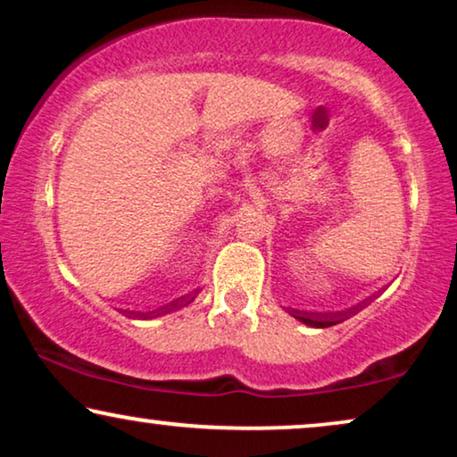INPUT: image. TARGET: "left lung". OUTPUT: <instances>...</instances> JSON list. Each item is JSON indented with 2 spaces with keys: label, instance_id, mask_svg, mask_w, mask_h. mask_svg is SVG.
Returning <instances> with one entry per match:
<instances>
[{
  "label": "left lung",
  "instance_id": "obj_1",
  "mask_svg": "<svg viewBox=\"0 0 457 457\" xmlns=\"http://www.w3.org/2000/svg\"><path fill=\"white\" fill-rule=\"evenodd\" d=\"M289 314L295 316L297 320H302L303 324H308V327L327 328V327H333V324H339V322L345 320V318L352 314V310H345V312H299V310H291Z\"/></svg>",
  "mask_w": 457,
  "mask_h": 457
}]
</instances>
